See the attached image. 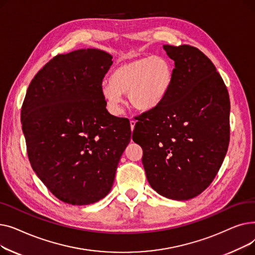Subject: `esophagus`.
Here are the masks:
<instances>
[{
	"label": "esophagus",
	"mask_w": 255,
	"mask_h": 255,
	"mask_svg": "<svg viewBox=\"0 0 255 255\" xmlns=\"http://www.w3.org/2000/svg\"><path fill=\"white\" fill-rule=\"evenodd\" d=\"M135 121L134 120H131L130 121V127H131V130L133 131V130H134V127H135Z\"/></svg>",
	"instance_id": "1"
}]
</instances>
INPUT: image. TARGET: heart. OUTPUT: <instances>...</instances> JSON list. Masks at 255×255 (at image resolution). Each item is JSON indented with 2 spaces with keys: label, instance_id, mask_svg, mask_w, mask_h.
<instances>
[{
  "label": "heart",
  "instance_id": "1",
  "mask_svg": "<svg viewBox=\"0 0 255 255\" xmlns=\"http://www.w3.org/2000/svg\"><path fill=\"white\" fill-rule=\"evenodd\" d=\"M173 80L170 63L159 56L137 58L121 63L113 70L110 82H103L101 94L114 115L122 111V94L138 111H151L163 102Z\"/></svg>",
  "mask_w": 255,
  "mask_h": 255
}]
</instances>
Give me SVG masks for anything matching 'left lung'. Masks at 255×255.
<instances>
[{"label": "left lung", "mask_w": 255, "mask_h": 255, "mask_svg": "<svg viewBox=\"0 0 255 255\" xmlns=\"http://www.w3.org/2000/svg\"><path fill=\"white\" fill-rule=\"evenodd\" d=\"M175 61L168 95L143 113L132 138L143 151L152 188L166 198L202 193L223 162L230 142V96L216 67L196 47L163 45Z\"/></svg>", "instance_id": "left-lung-1"}]
</instances>
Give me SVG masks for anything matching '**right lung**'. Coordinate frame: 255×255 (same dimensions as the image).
<instances>
[{"label":"right lung","instance_id":"add662e5","mask_svg":"<svg viewBox=\"0 0 255 255\" xmlns=\"http://www.w3.org/2000/svg\"><path fill=\"white\" fill-rule=\"evenodd\" d=\"M112 59L97 48L58 55L25 94L21 124L31 166L66 204L91 205L109 194L130 142L129 120L107 112L101 94Z\"/></svg>","mask_w":255,"mask_h":255}]
</instances>
